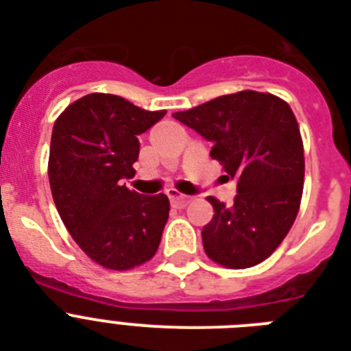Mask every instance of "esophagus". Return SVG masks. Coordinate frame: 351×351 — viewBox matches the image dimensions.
<instances>
[{
    "label": "esophagus",
    "instance_id": "esophagus-1",
    "mask_svg": "<svg viewBox=\"0 0 351 351\" xmlns=\"http://www.w3.org/2000/svg\"><path fill=\"white\" fill-rule=\"evenodd\" d=\"M167 195H169L171 206H173V208L182 209V208H186L187 204H189V197H186V195H178L176 191H169Z\"/></svg>",
    "mask_w": 351,
    "mask_h": 351
}]
</instances>
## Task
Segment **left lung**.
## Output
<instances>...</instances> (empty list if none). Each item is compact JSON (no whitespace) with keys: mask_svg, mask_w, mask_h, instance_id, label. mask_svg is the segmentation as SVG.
Listing matches in <instances>:
<instances>
[{"mask_svg":"<svg viewBox=\"0 0 351 351\" xmlns=\"http://www.w3.org/2000/svg\"><path fill=\"white\" fill-rule=\"evenodd\" d=\"M173 118L213 142L211 158L237 180L231 206L208 197L215 213L202 230L206 255L230 269L266 261L291 230L304 187V145L288 101L240 90Z\"/></svg>","mask_w":351,"mask_h":351,"instance_id":"left-lung-1","label":"left lung"}]
</instances>
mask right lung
Returning <instances> with one entry per match:
<instances>
[{
    "mask_svg": "<svg viewBox=\"0 0 351 351\" xmlns=\"http://www.w3.org/2000/svg\"><path fill=\"white\" fill-rule=\"evenodd\" d=\"M165 117L125 98L93 93L56 118L49 182L63 224L96 264L125 271L151 261L169 219V198L138 195L132 178L142 134Z\"/></svg>",
    "mask_w": 351,
    "mask_h": 351,
    "instance_id": "right-lung-1",
    "label": "right lung"
}]
</instances>
